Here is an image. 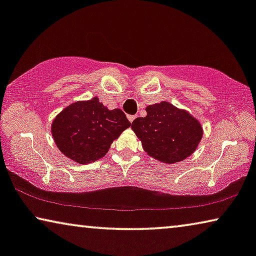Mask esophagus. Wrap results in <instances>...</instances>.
I'll return each mask as SVG.
<instances>
[{
    "label": "esophagus",
    "instance_id": "1",
    "mask_svg": "<svg viewBox=\"0 0 256 256\" xmlns=\"http://www.w3.org/2000/svg\"><path fill=\"white\" fill-rule=\"evenodd\" d=\"M128 120L130 122L134 121L135 120V115H128Z\"/></svg>",
    "mask_w": 256,
    "mask_h": 256
}]
</instances>
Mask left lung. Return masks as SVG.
Returning <instances> with one entry per match:
<instances>
[{"instance_id": "left-lung-1", "label": "left lung", "mask_w": 256, "mask_h": 256, "mask_svg": "<svg viewBox=\"0 0 256 256\" xmlns=\"http://www.w3.org/2000/svg\"><path fill=\"white\" fill-rule=\"evenodd\" d=\"M146 110V116L136 118L132 128L149 156L174 164L192 155L202 138L200 122L168 101L150 104Z\"/></svg>"}]
</instances>
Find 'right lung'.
I'll list each match as a JSON object with an SVG mask.
<instances>
[{"instance_id": "right-lung-1", "label": "right lung", "mask_w": 256, "mask_h": 256, "mask_svg": "<svg viewBox=\"0 0 256 256\" xmlns=\"http://www.w3.org/2000/svg\"><path fill=\"white\" fill-rule=\"evenodd\" d=\"M130 127L121 110H110L98 98L76 101L62 110L52 122L51 132L58 149L80 164L96 162L110 144Z\"/></svg>"}]
</instances>
